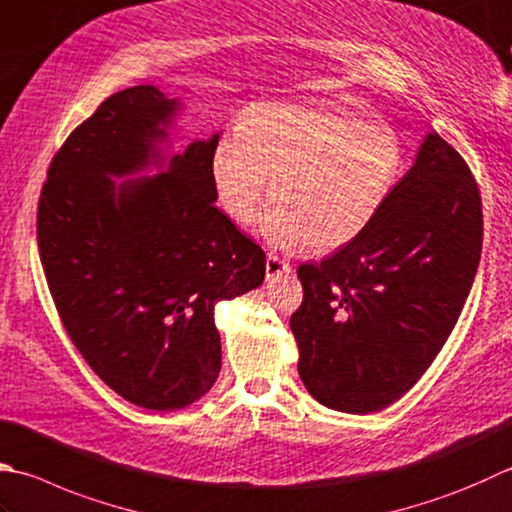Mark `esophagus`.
<instances>
[{
    "label": "esophagus",
    "mask_w": 512,
    "mask_h": 512,
    "mask_svg": "<svg viewBox=\"0 0 512 512\" xmlns=\"http://www.w3.org/2000/svg\"><path fill=\"white\" fill-rule=\"evenodd\" d=\"M290 270H293V266H290L288 262H284V259H279L277 255H268L266 257V279H275L279 275H288Z\"/></svg>",
    "instance_id": "1"
}]
</instances>
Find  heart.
<instances>
[{"label": "heart", "instance_id": "b5f03b06", "mask_svg": "<svg viewBox=\"0 0 512 512\" xmlns=\"http://www.w3.org/2000/svg\"><path fill=\"white\" fill-rule=\"evenodd\" d=\"M402 146L395 130L348 97L279 99L248 108L210 157L217 206L253 222L273 177L259 233L270 246L326 253L373 224L393 190Z\"/></svg>", "mask_w": 512, "mask_h": 512}]
</instances>
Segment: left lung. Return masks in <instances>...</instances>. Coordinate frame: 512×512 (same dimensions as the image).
I'll return each mask as SVG.
<instances>
[{
	"mask_svg": "<svg viewBox=\"0 0 512 512\" xmlns=\"http://www.w3.org/2000/svg\"><path fill=\"white\" fill-rule=\"evenodd\" d=\"M482 199L457 150L424 137L362 235L302 264L297 370L319 404L384 410L417 384L455 328L482 255Z\"/></svg>",
	"mask_w": 512,
	"mask_h": 512,
	"instance_id": "8db88e82",
	"label": "left lung"
}]
</instances>
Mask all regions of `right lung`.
<instances>
[{
	"instance_id": "1",
	"label": "right lung",
	"mask_w": 512,
	"mask_h": 512,
	"mask_svg": "<svg viewBox=\"0 0 512 512\" xmlns=\"http://www.w3.org/2000/svg\"><path fill=\"white\" fill-rule=\"evenodd\" d=\"M182 110L150 84L110 95L59 148L37 210L68 337L104 384L148 410L186 408L213 388L215 306L266 275L264 250L215 206L219 133L170 150Z\"/></svg>"
}]
</instances>
